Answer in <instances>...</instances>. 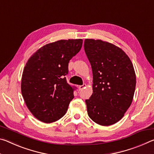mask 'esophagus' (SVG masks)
<instances>
[{
	"instance_id": "esophagus-1",
	"label": "esophagus",
	"mask_w": 154,
	"mask_h": 154,
	"mask_svg": "<svg viewBox=\"0 0 154 154\" xmlns=\"http://www.w3.org/2000/svg\"><path fill=\"white\" fill-rule=\"evenodd\" d=\"M85 86H86V84H85V83H84V84H83L82 85H79V86L78 87V88H79V90H81L83 89V88H85Z\"/></svg>"
}]
</instances>
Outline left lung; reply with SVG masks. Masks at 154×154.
<instances>
[{"label": "left lung", "instance_id": "obj_1", "mask_svg": "<svg viewBox=\"0 0 154 154\" xmlns=\"http://www.w3.org/2000/svg\"><path fill=\"white\" fill-rule=\"evenodd\" d=\"M84 50L93 74V93L85 100L88 114L95 123L110 126L123 118L132 103L133 64L121 48L106 41L86 38Z\"/></svg>", "mask_w": 154, "mask_h": 154}]
</instances>
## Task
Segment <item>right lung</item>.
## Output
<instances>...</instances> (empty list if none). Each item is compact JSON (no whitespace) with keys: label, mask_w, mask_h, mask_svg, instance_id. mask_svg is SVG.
<instances>
[{"label":"right lung","mask_w":154,"mask_h":154,"mask_svg":"<svg viewBox=\"0 0 154 154\" xmlns=\"http://www.w3.org/2000/svg\"><path fill=\"white\" fill-rule=\"evenodd\" d=\"M83 40H60L41 47L28 59L22 73L21 90L28 109L44 123L63 117L74 98L65 75L69 62L80 51Z\"/></svg>","instance_id":"obj_1"}]
</instances>
